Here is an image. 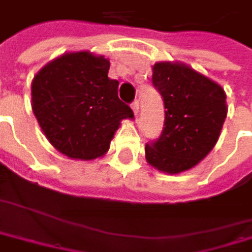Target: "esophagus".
<instances>
[{"mask_svg": "<svg viewBox=\"0 0 252 252\" xmlns=\"http://www.w3.org/2000/svg\"><path fill=\"white\" fill-rule=\"evenodd\" d=\"M131 109H133L134 115L139 113V101H133V102H131Z\"/></svg>", "mask_w": 252, "mask_h": 252, "instance_id": "34e87169", "label": "esophagus"}]
</instances>
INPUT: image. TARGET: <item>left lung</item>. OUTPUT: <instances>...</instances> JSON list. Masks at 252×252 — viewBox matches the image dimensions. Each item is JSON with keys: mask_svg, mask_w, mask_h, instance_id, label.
<instances>
[{"mask_svg": "<svg viewBox=\"0 0 252 252\" xmlns=\"http://www.w3.org/2000/svg\"><path fill=\"white\" fill-rule=\"evenodd\" d=\"M153 84L166 110L163 131L147 143L145 157L161 172H185L216 145L227 118L225 92L213 80L177 62L156 63Z\"/></svg>", "mask_w": 252, "mask_h": 252, "instance_id": "obj_1", "label": "left lung"}]
</instances>
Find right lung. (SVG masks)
Wrapping results in <instances>:
<instances>
[{
  "mask_svg": "<svg viewBox=\"0 0 252 252\" xmlns=\"http://www.w3.org/2000/svg\"><path fill=\"white\" fill-rule=\"evenodd\" d=\"M109 59L89 51L66 53L34 75L32 107L53 147L69 158L94 160L110 148L121 121L133 110L118 98Z\"/></svg>",
  "mask_w": 252,
  "mask_h": 252,
  "instance_id": "add662e5",
  "label": "right lung"
}]
</instances>
